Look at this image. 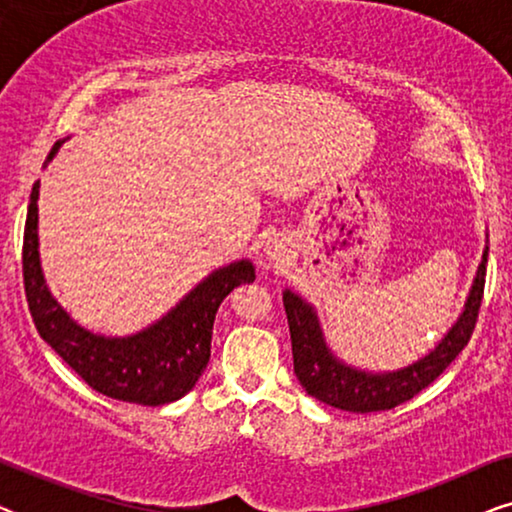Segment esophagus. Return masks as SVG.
I'll return each mask as SVG.
<instances>
[{
    "label": "esophagus",
    "instance_id": "34e87169",
    "mask_svg": "<svg viewBox=\"0 0 512 512\" xmlns=\"http://www.w3.org/2000/svg\"><path fill=\"white\" fill-rule=\"evenodd\" d=\"M265 256H268V261H277V263H284V256H286V249L282 242L272 240L268 242V247H265Z\"/></svg>",
    "mask_w": 512,
    "mask_h": 512
}]
</instances>
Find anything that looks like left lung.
Segmentation results:
<instances>
[{
	"label": "left lung",
	"instance_id": "1",
	"mask_svg": "<svg viewBox=\"0 0 512 512\" xmlns=\"http://www.w3.org/2000/svg\"><path fill=\"white\" fill-rule=\"evenodd\" d=\"M487 275V249L475 275L466 310L461 312L457 324L445 335V340L429 356L396 373H363L340 363L328 352L321 335L317 314L296 293L284 291V310L289 319L293 370L305 391L321 403L349 412H380L410 401L419 391L429 387L450 363L457 359L461 349L471 340L473 328L478 324V312L485 293Z\"/></svg>",
	"mask_w": 512,
	"mask_h": 512
}]
</instances>
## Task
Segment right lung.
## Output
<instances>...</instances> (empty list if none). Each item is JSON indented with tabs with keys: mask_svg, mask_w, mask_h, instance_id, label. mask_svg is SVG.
Instances as JSON below:
<instances>
[{
	"mask_svg": "<svg viewBox=\"0 0 512 512\" xmlns=\"http://www.w3.org/2000/svg\"><path fill=\"white\" fill-rule=\"evenodd\" d=\"M60 142L48 153L55 156ZM39 184L32 186L23 235V282L34 326L81 380L109 398L165 405L188 394L212 356V328L221 300L235 286L254 282L249 261L230 263L195 286L158 324L130 338H102L76 326L55 303L39 265Z\"/></svg>",
	"mask_w": 512,
	"mask_h": 512,
	"instance_id": "1",
	"label": "right lung"
}]
</instances>
